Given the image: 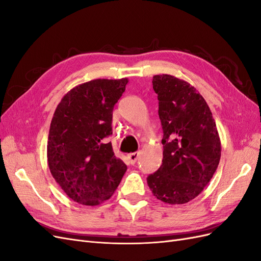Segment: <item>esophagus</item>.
Masks as SVG:
<instances>
[{"label":"esophagus","mask_w":261,"mask_h":261,"mask_svg":"<svg viewBox=\"0 0 261 261\" xmlns=\"http://www.w3.org/2000/svg\"><path fill=\"white\" fill-rule=\"evenodd\" d=\"M138 156H139V152H133L128 154V159L130 161L132 164H135L136 161L138 160Z\"/></svg>","instance_id":"1"}]
</instances>
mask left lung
<instances>
[{"label":"left lung","mask_w":261,"mask_h":261,"mask_svg":"<svg viewBox=\"0 0 261 261\" xmlns=\"http://www.w3.org/2000/svg\"><path fill=\"white\" fill-rule=\"evenodd\" d=\"M163 129L162 164L147 183L165 203L183 204L208 185L220 162L221 141L206 100L194 86L162 74L152 78Z\"/></svg>","instance_id":"8db88e82"}]
</instances>
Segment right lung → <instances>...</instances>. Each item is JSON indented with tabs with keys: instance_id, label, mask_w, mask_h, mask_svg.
Listing matches in <instances>:
<instances>
[{
	"instance_id": "right-lung-1",
	"label": "right lung",
	"mask_w": 261,
	"mask_h": 261,
	"mask_svg": "<svg viewBox=\"0 0 261 261\" xmlns=\"http://www.w3.org/2000/svg\"><path fill=\"white\" fill-rule=\"evenodd\" d=\"M127 83L121 78L78 85L53 114L46 146L50 172L70 199L85 206L111 198L127 170L107 141L114 106Z\"/></svg>"
}]
</instances>
